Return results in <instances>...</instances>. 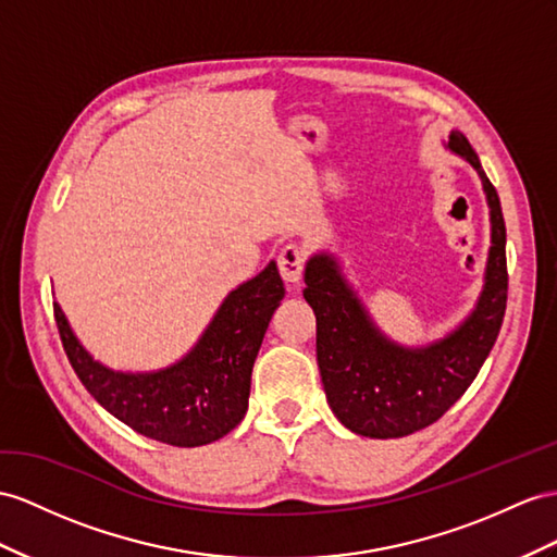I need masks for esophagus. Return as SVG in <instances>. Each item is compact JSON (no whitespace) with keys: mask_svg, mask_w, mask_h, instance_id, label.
I'll list each match as a JSON object with an SVG mask.
<instances>
[{"mask_svg":"<svg viewBox=\"0 0 557 557\" xmlns=\"http://www.w3.org/2000/svg\"><path fill=\"white\" fill-rule=\"evenodd\" d=\"M277 265H280V275L287 284H298V280L304 277V268H306V251L298 245H287L280 256H277Z\"/></svg>","mask_w":557,"mask_h":557,"instance_id":"esophagus-1","label":"esophagus"}]
</instances>
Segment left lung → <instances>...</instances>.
Wrapping results in <instances>:
<instances>
[{"label":"left lung","mask_w":557,"mask_h":557,"mask_svg":"<svg viewBox=\"0 0 557 557\" xmlns=\"http://www.w3.org/2000/svg\"><path fill=\"white\" fill-rule=\"evenodd\" d=\"M447 148L478 171L492 221L482 294L451 334L421 348L395 344L379 332L332 253H315L306 263L304 296L318 320L326 403L348 431L364 437H405L435 423L473 383L502 330L508 298L502 202L468 138L451 132Z\"/></svg>","instance_id":"left-lung-1"}]
</instances>
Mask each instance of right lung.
I'll return each mask as SVG.
<instances>
[{
  "label": "right lung",
  "instance_id": "right-lung-1",
  "mask_svg": "<svg viewBox=\"0 0 557 557\" xmlns=\"http://www.w3.org/2000/svg\"><path fill=\"white\" fill-rule=\"evenodd\" d=\"M284 298L275 261L225 296L195 348L160 372L129 374L96 362L70 330L59 304L55 324L75 374L94 400L136 433L174 447L221 440L245 419L251 369L268 322Z\"/></svg>",
  "mask_w": 557,
  "mask_h": 557
}]
</instances>
